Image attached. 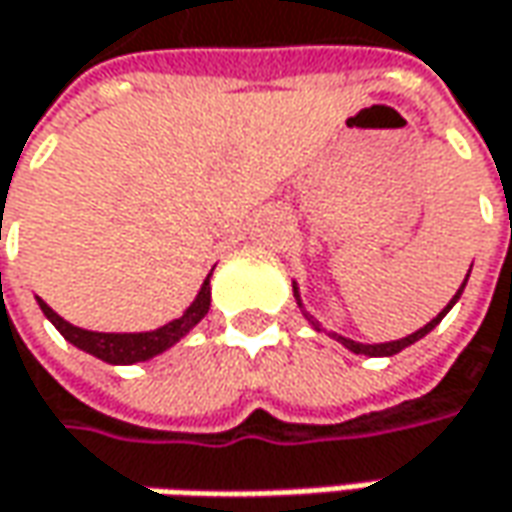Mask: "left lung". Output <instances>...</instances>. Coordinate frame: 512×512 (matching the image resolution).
Wrapping results in <instances>:
<instances>
[{
    "label": "left lung",
    "mask_w": 512,
    "mask_h": 512,
    "mask_svg": "<svg viewBox=\"0 0 512 512\" xmlns=\"http://www.w3.org/2000/svg\"><path fill=\"white\" fill-rule=\"evenodd\" d=\"M467 276H470V273H467ZM464 285H467V279H464L462 287H459V293H456V296H453V299L447 302V307H444V310L439 313V316H436V319H430L427 325L419 327V330H416V333H410V336H404V339H396V342H384V344H362V342H353V339H344V336H339V333H333V339H336V342H342L344 347L350 350V353H359V356H393V353H399V350H404V347H410L413 342L424 339V336H427V333H430L433 327L439 325L444 316H447V310H450V307L459 302V296H462ZM293 296H296V305L302 307V299H299V287H296V285H293ZM305 319L310 322V325L316 327V330H322V325H319V322H316V319H313V316H310L307 310H305Z\"/></svg>",
    "instance_id": "1"
}]
</instances>
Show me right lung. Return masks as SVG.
Returning a JSON list of instances; mask_svg holds the SVG:
<instances>
[{
    "mask_svg": "<svg viewBox=\"0 0 512 512\" xmlns=\"http://www.w3.org/2000/svg\"><path fill=\"white\" fill-rule=\"evenodd\" d=\"M36 302L42 307V313L53 322V327H56L73 347H79V350H85V353H90V356H96V359H102V362L108 364H136L148 362L153 356L165 353L168 347H173L179 339H185L187 333L205 319L207 310H210V276H207L205 282H202V287H199L193 305L187 307L179 319H173L168 325L156 327V330H148V333H96V330H85V327H76L70 325V322H65V319H62L56 310H50L42 299H36Z\"/></svg>",
    "mask_w": 512,
    "mask_h": 512,
    "instance_id": "obj_1",
    "label": "right lung"
}]
</instances>
